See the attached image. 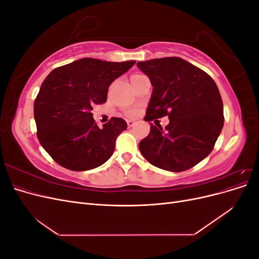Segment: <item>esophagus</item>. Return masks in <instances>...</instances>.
Returning <instances> with one entry per match:
<instances>
[{
  "label": "esophagus",
  "instance_id": "34e87169",
  "mask_svg": "<svg viewBox=\"0 0 259 259\" xmlns=\"http://www.w3.org/2000/svg\"><path fill=\"white\" fill-rule=\"evenodd\" d=\"M135 123H136V122H135L134 120H128V121H127V126H128V127H133V126H134V125H135Z\"/></svg>",
  "mask_w": 259,
  "mask_h": 259
}]
</instances>
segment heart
I'll return each mask as SVG.
<instances>
[{
  "label": "heart",
  "mask_w": 259,
  "mask_h": 259,
  "mask_svg": "<svg viewBox=\"0 0 259 259\" xmlns=\"http://www.w3.org/2000/svg\"><path fill=\"white\" fill-rule=\"evenodd\" d=\"M139 76H142V74H138V73H135V74H133L132 76H131V82H134L136 79H138Z\"/></svg>",
  "instance_id": "obj_1"
}]
</instances>
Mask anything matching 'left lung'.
Segmentation results:
<instances>
[{
  "label": "left lung",
  "instance_id": "8db88e82",
  "mask_svg": "<svg viewBox=\"0 0 259 259\" xmlns=\"http://www.w3.org/2000/svg\"><path fill=\"white\" fill-rule=\"evenodd\" d=\"M153 86L145 121L167 115L165 130L150 123L139 150L152 165L187 170L211 152L224 126V106L214 80L179 57L139 61Z\"/></svg>",
  "mask_w": 259,
  "mask_h": 259
}]
</instances>
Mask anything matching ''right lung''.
<instances>
[{
	"label": "right lung",
	"instance_id": "add662e5",
	"mask_svg": "<svg viewBox=\"0 0 259 259\" xmlns=\"http://www.w3.org/2000/svg\"><path fill=\"white\" fill-rule=\"evenodd\" d=\"M135 62L82 58L46 76L34 101L36 135L59 165L82 171L110 159L115 139L127 124L121 117H112L100 128L92 110L106 103L109 86Z\"/></svg>",
	"mask_w": 259,
	"mask_h": 259
}]
</instances>
